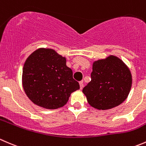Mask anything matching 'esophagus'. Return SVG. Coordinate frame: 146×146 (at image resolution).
<instances>
[{
	"label": "esophagus",
	"mask_w": 146,
	"mask_h": 146,
	"mask_svg": "<svg viewBox=\"0 0 146 146\" xmlns=\"http://www.w3.org/2000/svg\"><path fill=\"white\" fill-rule=\"evenodd\" d=\"M83 82H79V86H80V89H82V88H83Z\"/></svg>",
	"instance_id": "obj_1"
}]
</instances>
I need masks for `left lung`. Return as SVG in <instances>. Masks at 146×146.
<instances>
[{"mask_svg":"<svg viewBox=\"0 0 146 146\" xmlns=\"http://www.w3.org/2000/svg\"><path fill=\"white\" fill-rule=\"evenodd\" d=\"M92 80L82 90L89 104L98 110L119 106L128 97L132 75L128 66L118 57L109 55L94 61Z\"/></svg>","mask_w":146,"mask_h":146,"instance_id":"obj_1","label":"left lung"}]
</instances>
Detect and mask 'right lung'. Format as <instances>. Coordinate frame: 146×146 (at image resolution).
I'll return each mask as SVG.
<instances>
[{
	"mask_svg": "<svg viewBox=\"0 0 146 146\" xmlns=\"http://www.w3.org/2000/svg\"><path fill=\"white\" fill-rule=\"evenodd\" d=\"M66 62V57L52 49L39 48L30 54L23 69L22 84L32 102L44 109H58L79 89Z\"/></svg>",
	"mask_w": 146,
	"mask_h": 146,
	"instance_id": "obj_1",
	"label": "right lung"
}]
</instances>
